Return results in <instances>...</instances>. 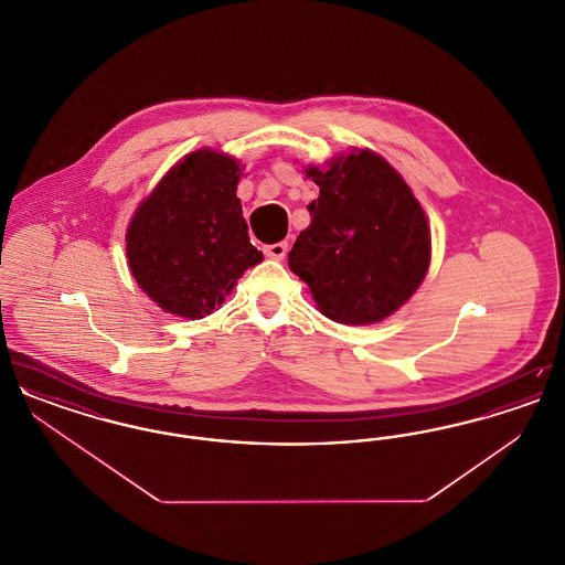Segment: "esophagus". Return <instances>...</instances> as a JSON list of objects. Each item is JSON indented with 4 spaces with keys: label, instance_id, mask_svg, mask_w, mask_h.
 I'll list each match as a JSON object with an SVG mask.
<instances>
[{
    "label": "esophagus",
    "instance_id": "esophagus-1",
    "mask_svg": "<svg viewBox=\"0 0 565 565\" xmlns=\"http://www.w3.org/2000/svg\"><path fill=\"white\" fill-rule=\"evenodd\" d=\"M263 252H265V256H267V258H273V260H281V258L286 256V252H288V243L279 242L269 243V245H263Z\"/></svg>",
    "mask_w": 565,
    "mask_h": 565
}]
</instances>
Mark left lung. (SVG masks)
I'll return each mask as SVG.
<instances>
[{"instance_id": "8db88e82", "label": "left lung", "mask_w": 565, "mask_h": 565, "mask_svg": "<svg viewBox=\"0 0 565 565\" xmlns=\"http://www.w3.org/2000/svg\"><path fill=\"white\" fill-rule=\"evenodd\" d=\"M320 186L311 224L296 237L288 265L334 322L375 323L394 313L430 267V233L403 178L369 150L309 167Z\"/></svg>"}]
</instances>
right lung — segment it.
Segmentation results:
<instances>
[{"label":"right lung","mask_w":565,"mask_h":565,"mask_svg":"<svg viewBox=\"0 0 565 565\" xmlns=\"http://www.w3.org/2000/svg\"><path fill=\"white\" fill-rule=\"evenodd\" d=\"M239 162L212 150L178 162L139 205L127 258L139 288L164 311L201 320L263 254L249 243L237 199Z\"/></svg>","instance_id":"obj_1"}]
</instances>
